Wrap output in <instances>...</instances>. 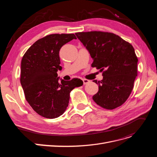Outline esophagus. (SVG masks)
<instances>
[{"label":"esophagus","mask_w":157,"mask_h":157,"mask_svg":"<svg viewBox=\"0 0 157 157\" xmlns=\"http://www.w3.org/2000/svg\"><path fill=\"white\" fill-rule=\"evenodd\" d=\"M82 81H83V84H86L90 82V80H88V79H86V78H83L82 79Z\"/></svg>","instance_id":"obj_1"}]
</instances>
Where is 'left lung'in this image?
<instances>
[{
	"label": "left lung",
	"mask_w": 157,
	"mask_h": 157,
	"mask_svg": "<svg viewBox=\"0 0 157 157\" xmlns=\"http://www.w3.org/2000/svg\"><path fill=\"white\" fill-rule=\"evenodd\" d=\"M76 36L89 51L92 67L100 69L101 81L94 80L99 90L93 96L100 107L111 110L130 96L137 75V58L134 47L113 33L78 32Z\"/></svg>",
	"instance_id": "left-lung-1"
}]
</instances>
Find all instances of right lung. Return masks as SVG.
<instances>
[{"label": "right lung", "instance_id": "right-lung-1", "mask_svg": "<svg viewBox=\"0 0 157 157\" xmlns=\"http://www.w3.org/2000/svg\"><path fill=\"white\" fill-rule=\"evenodd\" d=\"M77 37L74 34H52L36 40L25 54L21 64L20 82L27 101L39 115L47 118L59 117L67 109L70 93L82 86L77 78L58 82L59 50Z\"/></svg>", "mask_w": 157, "mask_h": 157}]
</instances>
